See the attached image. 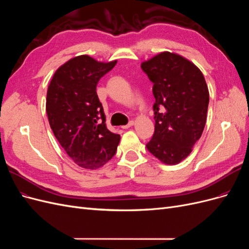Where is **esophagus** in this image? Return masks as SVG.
Here are the masks:
<instances>
[{
    "label": "esophagus",
    "instance_id": "obj_1",
    "mask_svg": "<svg viewBox=\"0 0 249 249\" xmlns=\"http://www.w3.org/2000/svg\"><path fill=\"white\" fill-rule=\"evenodd\" d=\"M134 124V121H132V120H131V121H129V122H128V124H126V125H123V126H121V128H122V129H127V128H129V127H131L132 125Z\"/></svg>",
    "mask_w": 249,
    "mask_h": 249
}]
</instances>
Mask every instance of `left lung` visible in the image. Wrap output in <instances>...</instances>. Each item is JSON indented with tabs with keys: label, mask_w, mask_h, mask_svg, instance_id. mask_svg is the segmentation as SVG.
Instances as JSON below:
<instances>
[{
	"label": "left lung",
	"mask_w": 249,
	"mask_h": 249,
	"mask_svg": "<svg viewBox=\"0 0 249 249\" xmlns=\"http://www.w3.org/2000/svg\"><path fill=\"white\" fill-rule=\"evenodd\" d=\"M153 83L155 131L147 150L165 164H177L202 136L209 91L200 70L179 54L164 52L141 65Z\"/></svg>",
	"instance_id": "1"
}]
</instances>
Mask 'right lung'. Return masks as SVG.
<instances>
[{"label": "right lung", "mask_w": 249, "mask_h": 249, "mask_svg": "<svg viewBox=\"0 0 249 249\" xmlns=\"http://www.w3.org/2000/svg\"><path fill=\"white\" fill-rule=\"evenodd\" d=\"M117 61L100 63L78 55L62 65L47 89L46 114L68 156L81 167L96 170L114 157L120 135L106 126L96 87Z\"/></svg>", "instance_id": "1"}]
</instances>
